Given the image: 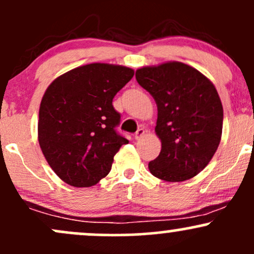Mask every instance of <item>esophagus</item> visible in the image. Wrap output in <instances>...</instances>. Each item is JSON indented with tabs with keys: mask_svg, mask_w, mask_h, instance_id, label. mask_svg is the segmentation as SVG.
Here are the masks:
<instances>
[{
	"mask_svg": "<svg viewBox=\"0 0 254 254\" xmlns=\"http://www.w3.org/2000/svg\"><path fill=\"white\" fill-rule=\"evenodd\" d=\"M143 135H145V129H142V127H141V129H138L137 131L135 132L134 137L136 138V140H138V138H141V137H142Z\"/></svg>",
	"mask_w": 254,
	"mask_h": 254,
	"instance_id": "esophagus-1",
	"label": "esophagus"
}]
</instances>
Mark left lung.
Here are the masks:
<instances>
[{
    "label": "left lung",
    "instance_id": "left-lung-1",
    "mask_svg": "<svg viewBox=\"0 0 254 254\" xmlns=\"http://www.w3.org/2000/svg\"><path fill=\"white\" fill-rule=\"evenodd\" d=\"M138 84L158 109L159 156L148 163L152 175L169 183L201 173L213 158L223 131V106L217 89L201 71L181 62L136 70Z\"/></svg>",
    "mask_w": 254,
    "mask_h": 254
}]
</instances>
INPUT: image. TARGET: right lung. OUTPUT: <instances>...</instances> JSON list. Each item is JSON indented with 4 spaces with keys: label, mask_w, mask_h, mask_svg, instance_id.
<instances>
[{
    "label": "right lung",
    "mask_w": 254,
    "mask_h": 254,
    "mask_svg": "<svg viewBox=\"0 0 254 254\" xmlns=\"http://www.w3.org/2000/svg\"><path fill=\"white\" fill-rule=\"evenodd\" d=\"M132 76L127 66L91 63L62 74L45 91L37 137L50 167L68 185H96L129 142L117 134L120 114L112 102Z\"/></svg>",
    "instance_id": "right-lung-1"
}]
</instances>
